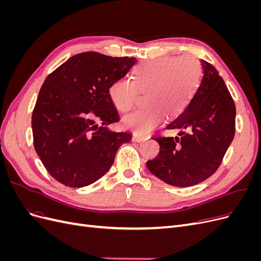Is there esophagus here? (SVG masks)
Wrapping results in <instances>:
<instances>
[{
    "label": "esophagus",
    "instance_id": "34e87169",
    "mask_svg": "<svg viewBox=\"0 0 261 261\" xmlns=\"http://www.w3.org/2000/svg\"><path fill=\"white\" fill-rule=\"evenodd\" d=\"M146 139H147V137L139 136V135H137V134H134V136H133V140L134 141H137V143H140V141H144Z\"/></svg>",
    "mask_w": 261,
    "mask_h": 261
}]
</instances>
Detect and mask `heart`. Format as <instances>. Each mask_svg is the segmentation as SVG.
<instances>
[{
    "label": "heart",
    "instance_id": "obj_1",
    "mask_svg": "<svg viewBox=\"0 0 261 261\" xmlns=\"http://www.w3.org/2000/svg\"><path fill=\"white\" fill-rule=\"evenodd\" d=\"M201 80V65L194 55L161 57L146 60L134 68L133 81L120 78L109 87V98L120 112L135 106L139 92H147V109L124 116V127L147 135L165 116L176 117L184 111Z\"/></svg>",
    "mask_w": 261,
    "mask_h": 261
}]
</instances>
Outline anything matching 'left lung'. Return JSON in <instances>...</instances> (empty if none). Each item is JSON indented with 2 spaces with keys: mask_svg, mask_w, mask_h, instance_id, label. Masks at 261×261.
<instances>
[{
  "mask_svg": "<svg viewBox=\"0 0 261 261\" xmlns=\"http://www.w3.org/2000/svg\"><path fill=\"white\" fill-rule=\"evenodd\" d=\"M202 76L192 100L168 129H186L179 137H153L160 145L147 161L153 175L167 184L188 187L207 179L220 167L235 135L236 109L222 77L200 61Z\"/></svg>",
  "mask_w": 261,
  "mask_h": 261,
  "instance_id": "1",
  "label": "left lung"
}]
</instances>
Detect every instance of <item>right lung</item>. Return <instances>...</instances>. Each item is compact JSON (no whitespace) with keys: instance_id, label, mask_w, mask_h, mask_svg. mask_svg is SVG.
Wrapping results in <instances>:
<instances>
[{"instance_id":"obj_1","label":"right lung","mask_w":261,"mask_h":261,"mask_svg":"<svg viewBox=\"0 0 261 261\" xmlns=\"http://www.w3.org/2000/svg\"><path fill=\"white\" fill-rule=\"evenodd\" d=\"M136 62L83 52L45 78L31 116L34 146L49 174L63 185L94 183L111 168L120 146L130 141L132 134L107 128L120 121L108 90Z\"/></svg>"}]
</instances>
